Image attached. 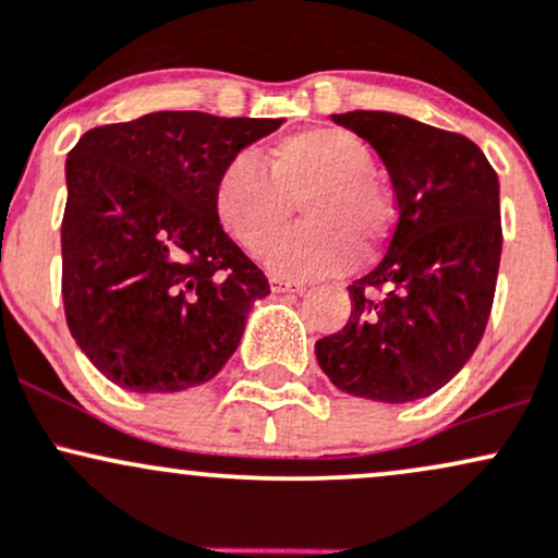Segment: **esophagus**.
Returning a JSON list of instances; mask_svg holds the SVG:
<instances>
[{
	"label": "esophagus",
	"mask_w": 558,
	"mask_h": 558,
	"mask_svg": "<svg viewBox=\"0 0 558 558\" xmlns=\"http://www.w3.org/2000/svg\"><path fill=\"white\" fill-rule=\"evenodd\" d=\"M268 284H271V292H303L305 290L300 281L281 279V277H271V279H268Z\"/></svg>",
	"instance_id": "obj_1"
}]
</instances>
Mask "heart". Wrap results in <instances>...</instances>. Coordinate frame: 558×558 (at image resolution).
<instances>
[{"label": "heart", "instance_id": "heart-1", "mask_svg": "<svg viewBox=\"0 0 558 558\" xmlns=\"http://www.w3.org/2000/svg\"><path fill=\"white\" fill-rule=\"evenodd\" d=\"M263 166L247 155L231 158L213 186V208L231 240L260 258L300 205L308 223L271 253L281 277L342 271L353 253L368 258L387 240L390 203L372 173V147L353 131L318 126L281 136Z\"/></svg>", "mask_w": 558, "mask_h": 558}]
</instances>
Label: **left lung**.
Segmentation results:
<instances>
[{
	"mask_svg": "<svg viewBox=\"0 0 558 558\" xmlns=\"http://www.w3.org/2000/svg\"><path fill=\"white\" fill-rule=\"evenodd\" d=\"M385 160L398 221L372 274L348 287V324L316 342L331 385L405 403L432 396L480 345L500 263L498 177L464 134L379 110L331 116Z\"/></svg>",
	"mask_w": 558,
	"mask_h": 558,
	"instance_id": "8db88e82",
	"label": "left lung"
}]
</instances>
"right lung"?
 <instances>
[{
  "instance_id": "1",
  "label": "right lung",
  "mask_w": 558,
  "mask_h": 558,
  "mask_svg": "<svg viewBox=\"0 0 558 558\" xmlns=\"http://www.w3.org/2000/svg\"><path fill=\"white\" fill-rule=\"evenodd\" d=\"M281 118L162 110L97 126L68 153L62 305L73 340L134 392L216 377L266 274L218 223L213 186Z\"/></svg>"
}]
</instances>
